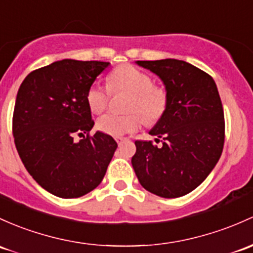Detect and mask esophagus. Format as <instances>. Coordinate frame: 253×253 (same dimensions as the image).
I'll list each match as a JSON object with an SVG mask.
<instances>
[{
	"label": "esophagus",
	"instance_id": "34e87169",
	"mask_svg": "<svg viewBox=\"0 0 253 253\" xmlns=\"http://www.w3.org/2000/svg\"><path fill=\"white\" fill-rule=\"evenodd\" d=\"M115 140H116V142H118V144H122V143H124V142H126L127 138L126 137H116Z\"/></svg>",
	"mask_w": 253,
	"mask_h": 253
}]
</instances>
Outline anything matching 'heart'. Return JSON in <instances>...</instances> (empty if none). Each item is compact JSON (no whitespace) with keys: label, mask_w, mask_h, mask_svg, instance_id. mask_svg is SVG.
<instances>
[{"label":"heart","mask_w":253,"mask_h":253,"mask_svg":"<svg viewBox=\"0 0 253 253\" xmlns=\"http://www.w3.org/2000/svg\"><path fill=\"white\" fill-rule=\"evenodd\" d=\"M109 86L114 92L132 93L128 111L140 112L149 124L158 121L166 111L169 100L166 91L161 87L154 86L153 79L149 74L131 64H122L114 69L109 75ZM109 99L110 91L98 82H94L87 91L86 102L93 113L105 110ZM141 116L136 113L129 115L105 114L98 119L97 128L113 137L133 133L143 124Z\"/></svg>","instance_id":"heart-1"}]
</instances>
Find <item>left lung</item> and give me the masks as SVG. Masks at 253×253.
<instances>
[{"instance_id":"1","label":"left lung","mask_w":253,"mask_h":253,"mask_svg":"<svg viewBox=\"0 0 253 253\" xmlns=\"http://www.w3.org/2000/svg\"><path fill=\"white\" fill-rule=\"evenodd\" d=\"M135 63L161 79L169 100L149 132L164 138L162 147L135 140L132 166L144 189L161 198H179L198 188L222 155L224 113L216 82L183 60Z\"/></svg>"}]
</instances>
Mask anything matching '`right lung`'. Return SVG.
<instances>
[{
    "mask_svg": "<svg viewBox=\"0 0 253 253\" xmlns=\"http://www.w3.org/2000/svg\"><path fill=\"white\" fill-rule=\"evenodd\" d=\"M110 63L63 59L31 71L20 84L13 113L15 148L43 189L58 198L86 195L100 184L118 148L97 131L86 94ZM86 137L79 142L76 135Z\"/></svg>",
    "mask_w": 253,
    "mask_h": 253,
    "instance_id": "1",
    "label": "right lung"
}]
</instances>
